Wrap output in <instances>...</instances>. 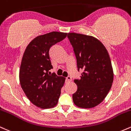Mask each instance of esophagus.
<instances>
[{"instance_id":"1","label":"esophagus","mask_w":131,"mask_h":131,"mask_svg":"<svg viewBox=\"0 0 131 131\" xmlns=\"http://www.w3.org/2000/svg\"><path fill=\"white\" fill-rule=\"evenodd\" d=\"M66 81L67 82H70V81H72V78L71 76H68V77L66 78Z\"/></svg>"}]
</instances>
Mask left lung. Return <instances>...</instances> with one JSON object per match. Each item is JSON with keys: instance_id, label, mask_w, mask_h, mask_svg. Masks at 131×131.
Masks as SVG:
<instances>
[{"instance_id": "1", "label": "left lung", "mask_w": 131, "mask_h": 131, "mask_svg": "<svg viewBox=\"0 0 131 131\" xmlns=\"http://www.w3.org/2000/svg\"><path fill=\"white\" fill-rule=\"evenodd\" d=\"M68 38L73 48L78 71L82 72L75 79L77 91L73 94L78 107L91 108L104 100L112 88L113 71L109 54L100 40L90 36L68 33Z\"/></svg>"}]
</instances>
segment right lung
Masks as SVG:
<instances>
[{
  "mask_svg": "<svg viewBox=\"0 0 131 131\" xmlns=\"http://www.w3.org/2000/svg\"><path fill=\"white\" fill-rule=\"evenodd\" d=\"M67 33L51 32L34 38L27 46L19 69V82L26 97L41 108L56 106L65 78L49 73L53 68L50 48L63 40Z\"/></svg>",
  "mask_w": 131,
  "mask_h": 131,
  "instance_id": "1",
  "label": "right lung"
}]
</instances>
